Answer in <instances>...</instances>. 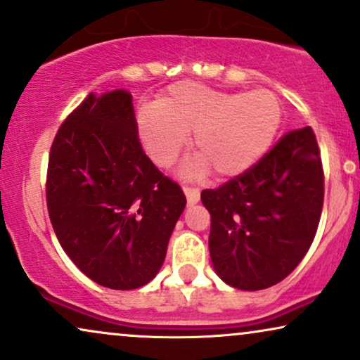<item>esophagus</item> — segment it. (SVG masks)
<instances>
[{
    "label": "esophagus",
    "instance_id": "esophagus-1",
    "mask_svg": "<svg viewBox=\"0 0 360 360\" xmlns=\"http://www.w3.org/2000/svg\"><path fill=\"white\" fill-rule=\"evenodd\" d=\"M184 192H185V197H187L188 205H195V203L200 200V193H198L197 188L188 187V185H184Z\"/></svg>",
    "mask_w": 360,
    "mask_h": 360
}]
</instances>
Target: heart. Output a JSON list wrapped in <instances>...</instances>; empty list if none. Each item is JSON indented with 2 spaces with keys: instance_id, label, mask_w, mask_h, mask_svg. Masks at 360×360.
Here are the masks:
<instances>
[{
  "instance_id": "1",
  "label": "heart",
  "mask_w": 360,
  "mask_h": 360,
  "mask_svg": "<svg viewBox=\"0 0 360 360\" xmlns=\"http://www.w3.org/2000/svg\"><path fill=\"white\" fill-rule=\"evenodd\" d=\"M281 123L282 105L272 91H221L195 82L175 83L157 110L139 115L141 141L158 167L172 165L192 133L198 157L187 172L210 167L221 179L254 167L274 145Z\"/></svg>"
}]
</instances>
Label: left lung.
<instances>
[{
	"instance_id": "obj_1",
	"label": "left lung",
	"mask_w": 360,
	"mask_h": 360,
	"mask_svg": "<svg viewBox=\"0 0 360 360\" xmlns=\"http://www.w3.org/2000/svg\"><path fill=\"white\" fill-rule=\"evenodd\" d=\"M200 198L212 217L208 248L221 281L240 290L275 285L307 254L321 220L316 133H285L254 167Z\"/></svg>"
}]
</instances>
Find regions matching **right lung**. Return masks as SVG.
Wrapping results in <instances>:
<instances>
[{
  "mask_svg": "<svg viewBox=\"0 0 360 360\" xmlns=\"http://www.w3.org/2000/svg\"><path fill=\"white\" fill-rule=\"evenodd\" d=\"M46 203L73 264L100 285L131 290L158 274L187 198L141 148L130 93L115 90L90 93L61 123Z\"/></svg>",
  "mask_w": 360,
  "mask_h": 360,
  "instance_id": "add662e5",
  "label": "right lung"
}]
</instances>
